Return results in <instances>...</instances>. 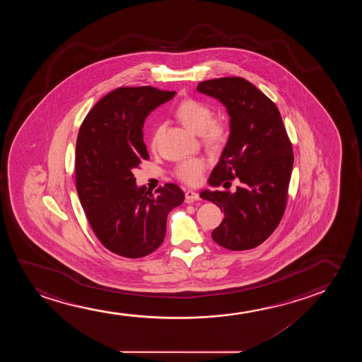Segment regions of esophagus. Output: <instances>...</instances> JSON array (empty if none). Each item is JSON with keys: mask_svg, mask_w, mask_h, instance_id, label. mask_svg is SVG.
<instances>
[{"mask_svg": "<svg viewBox=\"0 0 362 362\" xmlns=\"http://www.w3.org/2000/svg\"><path fill=\"white\" fill-rule=\"evenodd\" d=\"M200 197L198 193H195L193 190H187L185 192V202L187 203H194V202H199Z\"/></svg>", "mask_w": 362, "mask_h": 362, "instance_id": "obj_1", "label": "esophagus"}]
</instances>
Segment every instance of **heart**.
Masks as SVG:
<instances>
[{
  "instance_id": "heart-1",
  "label": "heart",
  "mask_w": 362,
  "mask_h": 362,
  "mask_svg": "<svg viewBox=\"0 0 362 362\" xmlns=\"http://www.w3.org/2000/svg\"><path fill=\"white\" fill-rule=\"evenodd\" d=\"M179 121L194 134H200L202 141L210 148H216L225 139L223 124L213 121V111L208 105L198 100H185L175 111ZM162 127L157 126L151 139V146L156 148ZM206 164L202 158L185 159L177 165L175 175L184 183L195 185L200 182Z\"/></svg>"
}]
</instances>
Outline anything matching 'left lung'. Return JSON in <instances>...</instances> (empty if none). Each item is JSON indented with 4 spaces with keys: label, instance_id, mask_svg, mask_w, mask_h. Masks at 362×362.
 <instances>
[{
    "label": "left lung",
    "instance_id": "obj_1",
    "mask_svg": "<svg viewBox=\"0 0 362 362\" xmlns=\"http://www.w3.org/2000/svg\"><path fill=\"white\" fill-rule=\"evenodd\" d=\"M198 93L218 100L230 117V134L209 177L211 187L238 178L235 193L204 190L200 197L223 211L211 233L220 246L243 251L267 240L282 218L292 174V144L277 106L247 80H206Z\"/></svg>",
    "mask_w": 362,
    "mask_h": 362
}]
</instances>
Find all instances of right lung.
I'll list each match as a JSON object with an SVG mask.
<instances>
[{"label": "right lung", "instance_id": "right-lung-1", "mask_svg": "<svg viewBox=\"0 0 362 362\" xmlns=\"http://www.w3.org/2000/svg\"><path fill=\"white\" fill-rule=\"evenodd\" d=\"M174 95L152 86L119 88L95 104L79 129L75 180L80 203L100 243L124 257L156 251L169 211L183 203L178 185L164 184L153 194L139 187L132 173L149 158L144 121Z\"/></svg>", "mask_w": 362, "mask_h": 362}]
</instances>
